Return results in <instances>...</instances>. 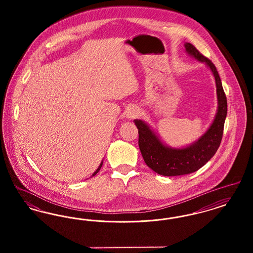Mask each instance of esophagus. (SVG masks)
Here are the masks:
<instances>
[{"label":"esophagus","instance_id":"1","mask_svg":"<svg viewBox=\"0 0 253 253\" xmlns=\"http://www.w3.org/2000/svg\"><path fill=\"white\" fill-rule=\"evenodd\" d=\"M138 115H139V111H138V109L136 108V107H134V106L130 107V108L127 110V112H126V117H127V119H129V120L135 119L136 117H138Z\"/></svg>","mask_w":253,"mask_h":253}]
</instances>
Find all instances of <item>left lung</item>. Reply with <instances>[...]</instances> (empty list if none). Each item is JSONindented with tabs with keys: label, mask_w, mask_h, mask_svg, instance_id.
Masks as SVG:
<instances>
[{
	"label": "left lung",
	"mask_w": 253,
	"mask_h": 253,
	"mask_svg": "<svg viewBox=\"0 0 253 253\" xmlns=\"http://www.w3.org/2000/svg\"><path fill=\"white\" fill-rule=\"evenodd\" d=\"M185 48L195 59L206 62L213 74L216 83L218 110L214 121L207 132L198 141L184 149L166 147L146 123L138 120L134 121V124L138 129V146L145 163L158 174L164 176H175L194 172L215 155L222 140L228 112L227 97L215 65L192 43L186 42Z\"/></svg>",
	"instance_id": "obj_1"
}]
</instances>
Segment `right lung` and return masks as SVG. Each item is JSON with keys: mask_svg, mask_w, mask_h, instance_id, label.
Returning <instances> with one entry per match:
<instances>
[{"mask_svg": "<svg viewBox=\"0 0 253 253\" xmlns=\"http://www.w3.org/2000/svg\"><path fill=\"white\" fill-rule=\"evenodd\" d=\"M102 163H103V162H101V163H100V165H99V167H98V168L96 169V171H95V172H94V173H93V176H94V175H96V173H97V172H98V170H99V169H100V168H101V166H102Z\"/></svg>", "mask_w": 253, "mask_h": 253, "instance_id": "obj_1", "label": "right lung"}]
</instances>
